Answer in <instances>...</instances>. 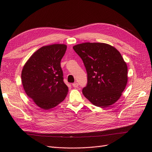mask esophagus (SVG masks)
<instances>
[{"label":"esophagus","mask_w":152,"mask_h":152,"mask_svg":"<svg viewBox=\"0 0 152 152\" xmlns=\"http://www.w3.org/2000/svg\"><path fill=\"white\" fill-rule=\"evenodd\" d=\"M78 85H78L77 83H74L72 84V86L74 88H77Z\"/></svg>","instance_id":"obj_1"}]
</instances>
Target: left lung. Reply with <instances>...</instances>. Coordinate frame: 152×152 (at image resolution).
I'll return each instance as SVG.
<instances>
[{"instance_id": "1", "label": "left lung", "mask_w": 152, "mask_h": 152, "mask_svg": "<svg viewBox=\"0 0 152 152\" xmlns=\"http://www.w3.org/2000/svg\"><path fill=\"white\" fill-rule=\"evenodd\" d=\"M86 67L88 83L83 94L93 104L108 107L121 97L128 81V68L120 53L111 45L85 42L73 46Z\"/></svg>"}]
</instances>
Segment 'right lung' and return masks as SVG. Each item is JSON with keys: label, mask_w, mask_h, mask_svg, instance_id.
<instances>
[{"label": "right lung", "mask_w": 152, "mask_h": 152, "mask_svg": "<svg viewBox=\"0 0 152 152\" xmlns=\"http://www.w3.org/2000/svg\"><path fill=\"white\" fill-rule=\"evenodd\" d=\"M66 49V45L61 44L43 46L31 56L22 69L21 79L26 93L43 110L58 105L68 92L61 67Z\"/></svg>", "instance_id": "1"}]
</instances>
